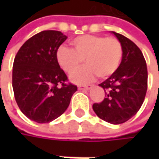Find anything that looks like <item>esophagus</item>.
<instances>
[{
    "label": "esophagus",
    "instance_id": "esophagus-1",
    "mask_svg": "<svg viewBox=\"0 0 159 159\" xmlns=\"http://www.w3.org/2000/svg\"><path fill=\"white\" fill-rule=\"evenodd\" d=\"M91 88V85H78L79 90H88Z\"/></svg>",
    "mask_w": 159,
    "mask_h": 159
}]
</instances>
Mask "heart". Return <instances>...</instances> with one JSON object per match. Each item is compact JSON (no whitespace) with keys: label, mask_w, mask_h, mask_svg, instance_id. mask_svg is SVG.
<instances>
[{"label":"heart","mask_w":159,"mask_h":159,"mask_svg":"<svg viewBox=\"0 0 159 159\" xmlns=\"http://www.w3.org/2000/svg\"><path fill=\"white\" fill-rule=\"evenodd\" d=\"M74 48L60 46L56 50V61L68 75L75 71L83 60L87 65L72 75L76 84H85L97 75L107 78L115 74L122 61L123 47L114 37L99 35H83L71 40Z\"/></svg>","instance_id":"heart-1"}]
</instances>
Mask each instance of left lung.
<instances>
[{"mask_svg":"<svg viewBox=\"0 0 159 159\" xmlns=\"http://www.w3.org/2000/svg\"><path fill=\"white\" fill-rule=\"evenodd\" d=\"M123 47V57L118 71L99 84L105 97L94 103L93 110L103 120L120 124L140 110L147 90V67L141 49L131 39L112 32Z\"/></svg>","mask_w":159,"mask_h":159,"instance_id":"obj_1","label":"left lung"}]
</instances>
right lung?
<instances>
[{"instance_id":"obj_1","label":"right lung","mask_w":159,"mask_h":159,"mask_svg":"<svg viewBox=\"0 0 159 159\" xmlns=\"http://www.w3.org/2000/svg\"><path fill=\"white\" fill-rule=\"evenodd\" d=\"M66 39L60 31L44 30L27 39L16 53L15 98L24 115L36 122L47 123L60 117L77 90L56 61V50Z\"/></svg>"}]
</instances>
